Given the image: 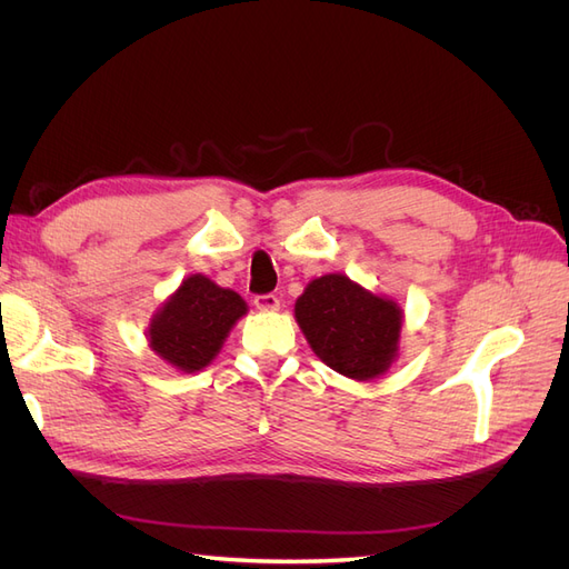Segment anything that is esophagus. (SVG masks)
<instances>
[{
    "instance_id": "obj_1",
    "label": "esophagus",
    "mask_w": 569,
    "mask_h": 569,
    "mask_svg": "<svg viewBox=\"0 0 569 569\" xmlns=\"http://www.w3.org/2000/svg\"><path fill=\"white\" fill-rule=\"evenodd\" d=\"M253 306L258 308V311H278L280 299L274 295H256Z\"/></svg>"
}]
</instances>
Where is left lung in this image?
Segmentation results:
<instances>
[{
  "label": "left lung",
  "mask_w": 569,
  "mask_h": 569,
  "mask_svg": "<svg viewBox=\"0 0 569 569\" xmlns=\"http://www.w3.org/2000/svg\"><path fill=\"white\" fill-rule=\"evenodd\" d=\"M297 320L325 366L353 380L385 372L401 332V308L343 274H325L297 301Z\"/></svg>",
  "instance_id": "1"
}]
</instances>
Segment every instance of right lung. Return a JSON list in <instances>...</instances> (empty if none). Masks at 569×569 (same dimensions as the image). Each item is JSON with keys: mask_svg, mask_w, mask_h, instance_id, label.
I'll list each match as a JSON object with an SVG mask.
<instances>
[{"mask_svg": "<svg viewBox=\"0 0 569 569\" xmlns=\"http://www.w3.org/2000/svg\"><path fill=\"white\" fill-rule=\"evenodd\" d=\"M244 313L247 303L232 289L192 274L153 318L149 341L170 366L194 372L211 363L230 327Z\"/></svg>", "mask_w": 569, "mask_h": 569, "instance_id": "1", "label": "right lung"}]
</instances>
